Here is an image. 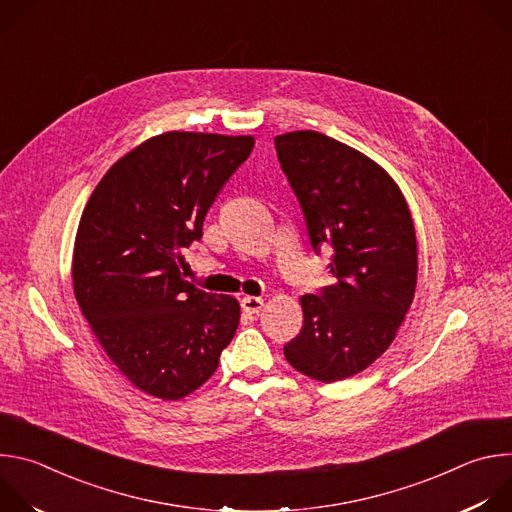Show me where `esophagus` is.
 I'll use <instances>...</instances> for the list:
<instances>
[{
  "instance_id": "1",
  "label": "esophagus",
  "mask_w": 512,
  "mask_h": 512,
  "mask_svg": "<svg viewBox=\"0 0 512 512\" xmlns=\"http://www.w3.org/2000/svg\"><path fill=\"white\" fill-rule=\"evenodd\" d=\"M241 308L243 312L247 314H259L263 310V300L261 298H255V296H245L241 300Z\"/></svg>"
}]
</instances>
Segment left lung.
I'll use <instances>...</instances> for the list:
<instances>
[{
	"label": "left lung",
	"mask_w": 512,
	"mask_h": 512,
	"mask_svg": "<svg viewBox=\"0 0 512 512\" xmlns=\"http://www.w3.org/2000/svg\"><path fill=\"white\" fill-rule=\"evenodd\" d=\"M275 150L312 247L334 249V283L300 298L304 326L283 354L306 377L342 381L369 369L405 322L417 285L413 218L387 170L338 139L289 131Z\"/></svg>",
	"instance_id": "8db88e82"
}]
</instances>
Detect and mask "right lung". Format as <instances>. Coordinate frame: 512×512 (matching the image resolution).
I'll list each match as a JSON object with an SVG mask.
<instances>
[{"instance_id": "right-lung-1", "label": "right lung", "mask_w": 512, "mask_h": 512, "mask_svg": "<svg viewBox=\"0 0 512 512\" xmlns=\"http://www.w3.org/2000/svg\"><path fill=\"white\" fill-rule=\"evenodd\" d=\"M253 143V135H154L107 170L83 210L72 253L77 304L109 360L145 395L194 393L237 332L239 302L198 289L178 263Z\"/></svg>"}]
</instances>
